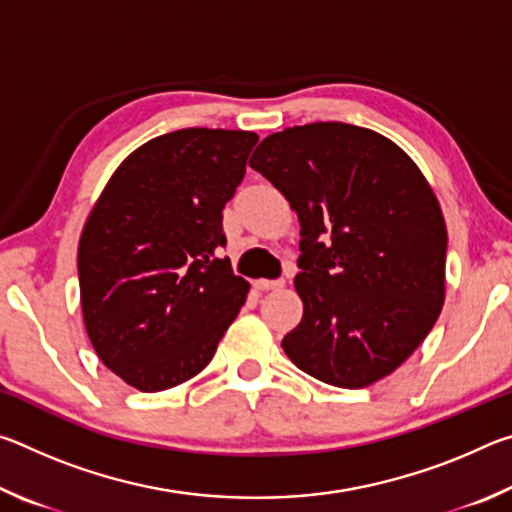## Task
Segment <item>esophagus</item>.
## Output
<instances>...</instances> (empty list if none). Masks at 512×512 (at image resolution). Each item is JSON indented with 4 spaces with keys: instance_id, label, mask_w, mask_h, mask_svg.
I'll list each match as a JSON object with an SVG mask.
<instances>
[{
    "instance_id": "obj_1",
    "label": "esophagus",
    "mask_w": 512,
    "mask_h": 512,
    "mask_svg": "<svg viewBox=\"0 0 512 512\" xmlns=\"http://www.w3.org/2000/svg\"><path fill=\"white\" fill-rule=\"evenodd\" d=\"M282 287H284V280H255V289L259 291H275Z\"/></svg>"
}]
</instances>
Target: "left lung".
<instances>
[{
	"label": "left lung",
	"mask_w": 512,
	"mask_h": 512,
	"mask_svg": "<svg viewBox=\"0 0 512 512\" xmlns=\"http://www.w3.org/2000/svg\"><path fill=\"white\" fill-rule=\"evenodd\" d=\"M250 167L300 221L302 320L282 339L325 384L366 388L411 357L445 302V216L400 146L343 121L284 128Z\"/></svg>",
	"instance_id": "8db88e82"
}]
</instances>
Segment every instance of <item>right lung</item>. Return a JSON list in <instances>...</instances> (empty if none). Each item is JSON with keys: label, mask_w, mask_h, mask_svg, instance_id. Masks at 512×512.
Listing matches in <instances>:
<instances>
[{"label": "right lung", "mask_w": 512, "mask_h": 512, "mask_svg": "<svg viewBox=\"0 0 512 512\" xmlns=\"http://www.w3.org/2000/svg\"><path fill=\"white\" fill-rule=\"evenodd\" d=\"M257 133L183 128L119 164L79 239L81 311L103 366L142 393L167 391L212 361L248 296L232 273L223 207Z\"/></svg>", "instance_id": "obj_1"}]
</instances>
